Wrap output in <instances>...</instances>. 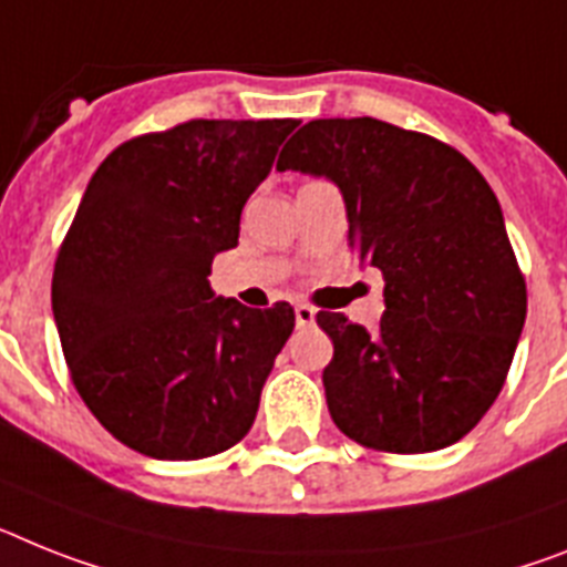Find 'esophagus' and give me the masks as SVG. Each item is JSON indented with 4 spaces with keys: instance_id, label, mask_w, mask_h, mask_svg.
Segmentation results:
<instances>
[{
    "instance_id": "34e87169",
    "label": "esophagus",
    "mask_w": 567,
    "mask_h": 567,
    "mask_svg": "<svg viewBox=\"0 0 567 567\" xmlns=\"http://www.w3.org/2000/svg\"><path fill=\"white\" fill-rule=\"evenodd\" d=\"M293 313H297V326L299 328L313 326V320H317V308L308 306V302H299V306L293 308Z\"/></svg>"
}]
</instances>
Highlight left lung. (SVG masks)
<instances>
[{
    "mask_svg": "<svg viewBox=\"0 0 567 567\" xmlns=\"http://www.w3.org/2000/svg\"><path fill=\"white\" fill-rule=\"evenodd\" d=\"M276 169L334 181L349 245L383 274L378 331L320 311L337 430L380 453H435L493 406L527 313L502 207L458 150L374 117L306 123Z\"/></svg>",
    "mask_w": 567,
    "mask_h": 567,
    "instance_id": "left-lung-1",
    "label": "left lung"
}]
</instances>
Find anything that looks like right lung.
Wrapping results in <instances>:
<instances>
[{"mask_svg":"<svg viewBox=\"0 0 567 567\" xmlns=\"http://www.w3.org/2000/svg\"><path fill=\"white\" fill-rule=\"evenodd\" d=\"M293 130L291 117L178 123L117 146L85 187L51 308L71 383L135 453L210 458L254 426L293 308L216 297L207 276Z\"/></svg>","mask_w":567,"mask_h":567,"instance_id":"right-lung-1","label":"right lung"}]
</instances>
